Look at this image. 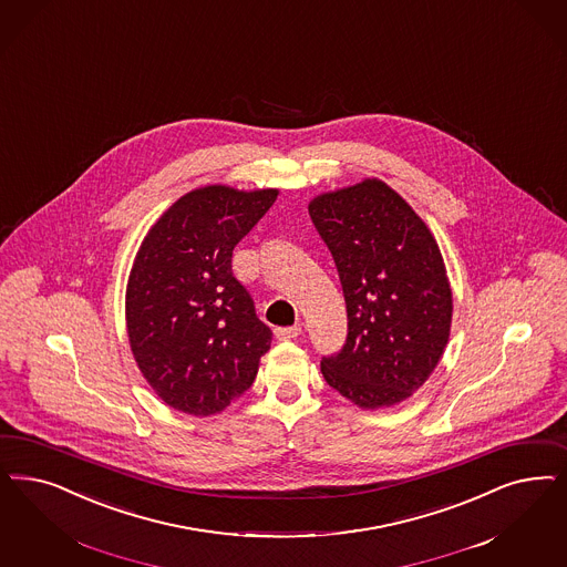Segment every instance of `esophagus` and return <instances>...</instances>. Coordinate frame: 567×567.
I'll use <instances>...</instances> for the list:
<instances>
[{"mask_svg":"<svg viewBox=\"0 0 567 567\" xmlns=\"http://www.w3.org/2000/svg\"><path fill=\"white\" fill-rule=\"evenodd\" d=\"M299 332H301L299 327H278V329H274V334H276L278 341H291V339H297Z\"/></svg>","mask_w":567,"mask_h":567,"instance_id":"1","label":"esophagus"}]
</instances>
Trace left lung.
Instances as JSON below:
<instances>
[{
	"instance_id": "obj_1",
	"label": "left lung",
	"mask_w": 567,
	"mask_h": 567,
	"mask_svg": "<svg viewBox=\"0 0 567 567\" xmlns=\"http://www.w3.org/2000/svg\"><path fill=\"white\" fill-rule=\"evenodd\" d=\"M348 308L341 352L322 358L332 390L364 411L409 400L449 343L452 291L435 238L377 177L310 200Z\"/></svg>"
}]
</instances>
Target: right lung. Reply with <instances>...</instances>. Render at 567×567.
Wrapping results in <instances>:
<instances>
[{"instance_id":"1","label":"right lung","mask_w":567,"mask_h":567,"mask_svg":"<svg viewBox=\"0 0 567 567\" xmlns=\"http://www.w3.org/2000/svg\"><path fill=\"white\" fill-rule=\"evenodd\" d=\"M276 188L203 186L177 198L137 249L125 320L137 369L172 409L209 416L251 388L272 331L233 274V251Z\"/></svg>"}]
</instances>
